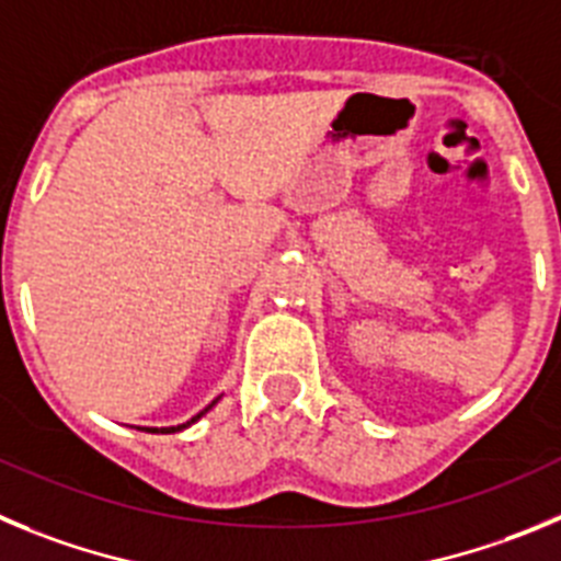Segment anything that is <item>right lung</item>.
<instances>
[{
  "mask_svg": "<svg viewBox=\"0 0 561 561\" xmlns=\"http://www.w3.org/2000/svg\"><path fill=\"white\" fill-rule=\"evenodd\" d=\"M218 400H220V397H218ZM218 400H215V402H218ZM215 402H211V405H215ZM211 405H206V408H204V411H201V413H195V416H193V419H190V422H184V425H175V427H145V431H150V433H179V431H184V427L195 425V422H198V419H201V416H204V413H206V411H209V408H211Z\"/></svg>",
  "mask_w": 561,
  "mask_h": 561,
  "instance_id": "obj_1",
  "label": "right lung"
}]
</instances>
